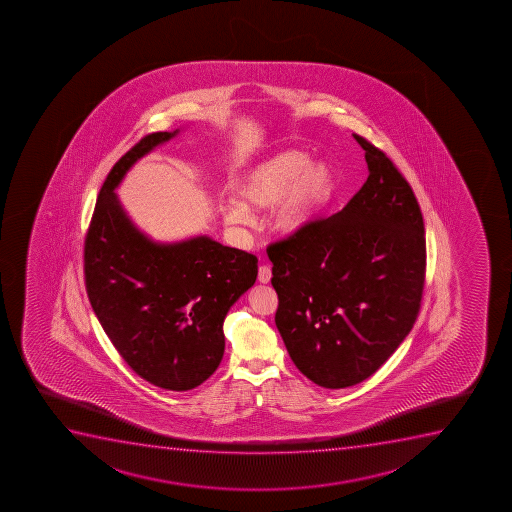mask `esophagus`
I'll return each mask as SVG.
<instances>
[{"mask_svg": "<svg viewBox=\"0 0 512 512\" xmlns=\"http://www.w3.org/2000/svg\"><path fill=\"white\" fill-rule=\"evenodd\" d=\"M272 271L269 265H260L259 269V281L260 283L267 284L271 281Z\"/></svg>", "mask_w": 512, "mask_h": 512, "instance_id": "obj_1", "label": "esophagus"}]
</instances>
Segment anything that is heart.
Returning <instances> with one entry per match:
<instances>
[{
    "label": "heart",
    "instance_id": "heart-1",
    "mask_svg": "<svg viewBox=\"0 0 512 512\" xmlns=\"http://www.w3.org/2000/svg\"><path fill=\"white\" fill-rule=\"evenodd\" d=\"M334 192V176L327 164L307 163L301 152L269 157L248 173L238 187L240 202L223 205L224 221L233 226L252 223L248 209L264 211L272 205V228L291 235L327 204Z\"/></svg>",
    "mask_w": 512,
    "mask_h": 512
}]
</instances>
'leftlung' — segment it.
Masks as SVG:
<instances>
[{"mask_svg": "<svg viewBox=\"0 0 512 512\" xmlns=\"http://www.w3.org/2000/svg\"><path fill=\"white\" fill-rule=\"evenodd\" d=\"M368 178L334 216L271 243L277 331L296 368L325 389L360 384L413 329L427 243L420 205L379 147L353 133Z\"/></svg>", "mask_w": 512, "mask_h": 512, "instance_id": "left-lung-1", "label": "left lung"}]
</instances>
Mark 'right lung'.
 <instances>
[{
    "instance_id": "obj_1",
    "label": "right lung",
    "mask_w": 512,
    "mask_h": 512,
    "mask_svg": "<svg viewBox=\"0 0 512 512\" xmlns=\"http://www.w3.org/2000/svg\"><path fill=\"white\" fill-rule=\"evenodd\" d=\"M145 135L109 171L84 243L85 289L121 358L168 391H190L216 372L223 322L247 289L259 259L209 236L156 243L123 211L115 188L140 157L175 137Z\"/></svg>"
}]
</instances>
